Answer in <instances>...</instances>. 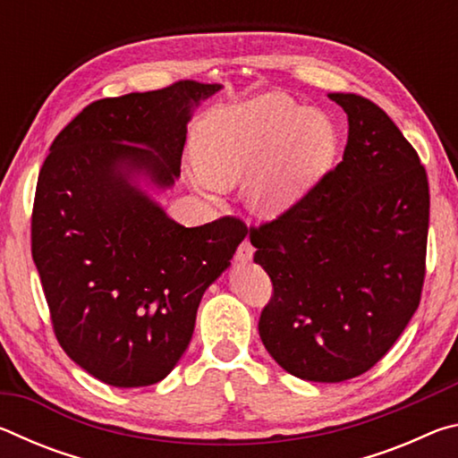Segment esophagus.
<instances>
[{"label": "esophagus", "mask_w": 458, "mask_h": 458, "mask_svg": "<svg viewBox=\"0 0 458 458\" xmlns=\"http://www.w3.org/2000/svg\"><path fill=\"white\" fill-rule=\"evenodd\" d=\"M252 254H254V246L250 244V240H244V242L240 244L238 250H236V260L238 262H248V260H252Z\"/></svg>", "instance_id": "esophagus-1"}]
</instances>
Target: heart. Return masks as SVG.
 Listing matches in <instances>:
<instances>
[{
    "label": "heart",
    "instance_id": "b5f03b06",
    "mask_svg": "<svg viewBox=\"0 0 458 458\" xmlns=\"http://www.w3.org/2000/svg\"><path fill=\"white\" fill-rule=\"evenodd\" d=\"M337 133L329 117L283 95L214 108L191 139L204 193L244 182L248 210L273 220L293 210L333 164Z\"/></svg>",
    "mask_w": 458,
    "mask_h": 458
}]
</instances>
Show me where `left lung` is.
Returning <instances> with one entry per match:
<instances>
[{"label": "left lung", "instance_id": "1", "mask_svg": "<svg viewBox=\"0 0 458 458\" xmlns=\"http://www.w3.org/2000/svg\"><path fill=\"white\" fill-rule=\"evenodd\" d=\"M347 114L344 159L276 220L250 228L275 294L267 352L307 382L374 368L412 319L424 283L428 180L414 147L369 98L329 92Z\"/></svg>", "mask_w": 458, "mask_h": 458}]
</instances>
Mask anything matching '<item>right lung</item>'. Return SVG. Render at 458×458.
Wrapping results in <instances>:
<instances>
[{
	"label": "right lung",
	"instance_id": "add662e5",
	"mask_svg": "<svg viewBox=\"0 0 458 458\" xmlns=\"http://www.w3.org/2000/svg\"><path fill=\"white\" fill-rule=\"evenodd\" d=\"M222 84L180 81L89 105L38 175L32 257L54 333L114 387L164 379L188 350L199 301L248 234L236 218L185 228L149 188L180 177L188 123Z\"/></svg>",
	"mask_w": 458,
	"mask_h": 458
}]
</instances>
